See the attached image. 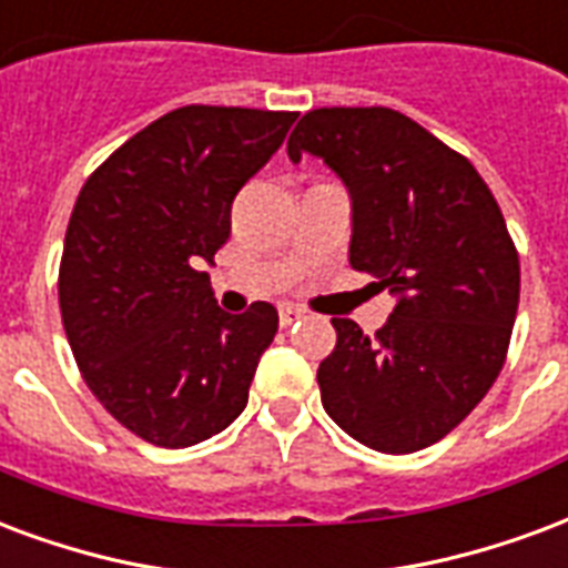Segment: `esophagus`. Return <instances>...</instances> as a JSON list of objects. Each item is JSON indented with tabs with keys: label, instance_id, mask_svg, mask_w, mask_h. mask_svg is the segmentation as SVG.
<instances>
[{
	"label": "esophagus",
	"instance_id": "obj_1",
	"mask_svg": "<svg viewBox=\"0 0 568 568\" xmlns=\"http://www.w3.org/2000/svg\"><path fill=\"white\" fill-rule=\"evenodd\" d=\"M297 318H304V310H297V306H280V325L288 327V325H295Z\"/></svg>",
	"mask_w": 568,
	"mask_h": 568
}]
</instances>
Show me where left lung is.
Here are the masks:
<instances>
[{"instance_id": "left-lung-1", "label": "left lung", "mask_w": 568, "mask_h": 568, "mask_svg": "<svg viewBox=\"0 0 568 568\" xmlns=\"http://www.w3.org/2000/svg\"><path fill=\"white\" fill-rule=\"evenodd\" d=\"M318 155L348 189V264L397 297L369 339L331 318L322 406L352 439L413 455L452 434L506 364L520 264L497 199L466 155L390 108L301 116L288 159Z\"/></svg>"}]
</instances>
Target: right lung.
<instances>
[{
    "label": "right lung",
    "instance_id": "right-lung-1",
    "mask_svg": "<svg viewBox=\"0 0 568 568\" xmlns=\"http://www.w3.org/2000/svg\"><path fill=\"white\" fill-rule=\"evenodd\" d=\"M295 111L186 104L95 168L60 264L65 337L83 379L134 436L186 448L246 409L280 316L216 306L204 264L231 234V201L285 141Z\"/></svg>",
    "mask_w": 568,
    "mask_h": 568
}]
</instances>
